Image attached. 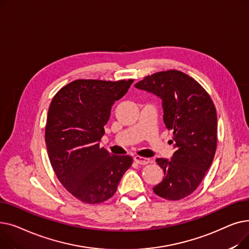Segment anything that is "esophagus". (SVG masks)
I'll return each mask as SVG.
<instances>
[{"instance_id":"34e87169","label":"esophagus","mask_w":249,"mask_h":249,"mask_svg":"<svg viewBox=\"0 0 249 249\" xmlns=\"http://www.w3.org/2000/svg\"><path fill=\"white\" fill-rule=\"evenodd\" d=\"M134 161L138 164L144 165V164H148L150 162V160L146 159V158H142V156H140V155H135L134 156Z\"/></svg>"}]
</instances>
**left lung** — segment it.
Listing matches in <instances>:
<instances>
[{"label": "left lung", "instance_id": "1", "mask_svg": "<svg viewBox=\"0 0 249 249\" xmlns=\"http://www.w3.org/2000/svg\"><path fill=\"white\" fill-rule=\"evenodd\" d=\"M135 87L162 101L163 122L173 131L172 160L158 159L164 178L153 192L168 201L181 200L199 187L217 148V113L206 89L187 73L168 70L147 75Z\"/></svg>", "mask_w": 249, "mask_h": 249}]
</instances>
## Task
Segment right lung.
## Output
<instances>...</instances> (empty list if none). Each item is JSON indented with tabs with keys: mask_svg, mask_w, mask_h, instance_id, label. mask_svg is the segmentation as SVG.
<instances>
[{
	"mask_svg": "<svg viewBox=\"0 0 249 249\" xmlns=\"http://www.w3.org/2000/svg\"><path fill=\"white\" fill-rule=\"evenodd\" d=\"M134 80H75L52 99L45 126V143L52 168L74 198L87 204L107 201L133 159L114 155L99 141L111 108Z\"/></svg>",
	"mask_w": 249,
	"mask_h": 249,
	"instance_id": "right-lung-1",
	"label": "right lung"
}]
</instances>
